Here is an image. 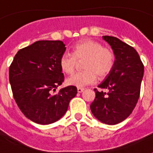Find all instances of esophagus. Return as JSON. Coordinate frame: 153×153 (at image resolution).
Returning <instances> with one entry per match:
<instances>
[{"label": "esophagus", "mask_w": 153, "mask_h": 153, "mask_svg": "<svg viewBox=\"0 0 153 153\" xmlns=\"http://www.w3.org/2000/svg\"><path fill=\"white\" fill-rule=\"evenodd\" d=\"M84 90V88H77V91H78V92L79 93H81L82 91Z\"/></svg>", "instance_id": "1"}]
</instances>
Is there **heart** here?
<instances>
[{"mask_svg": "<svg viewBox=\"0 0 153 153\" xmlns=\"http://www.w3.org/2000/svg\"><path fill=\"white\" fill-rule=\"evenodd\" d=\"M79 62H84V71L74 74L67 79L68 84L75 87H85L92 84L100 78L109 74L115 64V55L101 43L92 39H83L73 48L72 54L65 53L60 59L62 71L67 74H72Z\"/></svg>", "mask_w": 153, "mask_h": 153, "instance_id": "heart-1", "label": "heart"}]
</instances>
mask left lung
Segmentation results:
<instances>
[{"label":"left lung","mask_w":153,"mask_h":153,"mask_svg":"<svg viewBox=\"0 0 153 153\" xmlns=\"http://www.w3.org/2000/svg\"><path fill=\"white\" fill-rule=\"evenodd\" d=\"M103 39L114 51L115 64L98 86L100 90L94 89L96 98L90 108L101 123L115 125L127 118L134 110L140 97L144 67L133 47L114 36H105Z\"/></svg>","instance_id":"8db88e82"}]
</instances>
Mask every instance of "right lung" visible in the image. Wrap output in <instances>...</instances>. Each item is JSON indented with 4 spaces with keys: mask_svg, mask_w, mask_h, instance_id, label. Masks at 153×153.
Wrapping results in <instances>:
<instances>
[{
    "mask_svg": "<svg viewBox=\"0 0 153 153\" xmlns=\"http://www.w3.org/2000/svg\"><path fill=\"white\" fill-rule=\"evenodd\" d=\"M61 40H39L17 53L9 77L13 98L20 110L34 123L48 125L67 111L77 88L68 86L52 94L64 82L60 66L66 48Z\"/></svg>",
    "mask_w": 153,
    "mask_h": 153,
    "instance_id": "obj_1",
    "label": "right lung"
}]
</instances>
